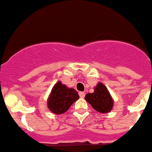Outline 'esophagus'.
Listing matches in <instances>:
<instances>
[{"label": "esophagus", "instance_id": "obj_1", "mask_svg": "<svg viewBox=\"0 0 152 152\" xmlns=\"http://www.w3.org/2000/svg\"><path fill=\"white\" fill-rule=\"evenodd\" d=\"M79 95H80V97H81V98H83V97H85V93L83 92V91H80Z\"/></svg>", "mask_w": 152, "mask_h": 152}]
</instances>
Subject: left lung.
<instances>
[{
    "label": "left lung",
    "mask_w": 152,
    "mask_h": 152,
    "mask_svg": "<svg viewBox=\"0 0 152 152\" xmlns=\"http://www.w3.org/2000/svg\"><path fill=\"white\" fill-rule=\"evenodd\" d=\"M85 100L95 109L101 113L109 112L113 106V100L107 88L101 83H99L94 88L93 93H88Z\"/></svg>",
    "instance_id": "obj_1"
}]
</instances>
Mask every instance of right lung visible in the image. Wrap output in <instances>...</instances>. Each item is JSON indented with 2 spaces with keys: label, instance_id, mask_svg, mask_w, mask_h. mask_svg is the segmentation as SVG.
<instances>
[{
  "label": "right lung",
  "instance_id": "obj_1",
  "mask_svg": "<svg viewBox=\"0 0 152 152\" xmlns=\"http://www.w3.org/2000/svg\"><path fill=\"white\" fill-rule=\"evenodd\" d=\"M78 98L79 95L75 89L67 88L59 81L52 88L48 100V107L52 112L60 115L66 112Z\"/></svg>",
  "mask_w": 152,
  "mask_h": 152
}]
</instances>
